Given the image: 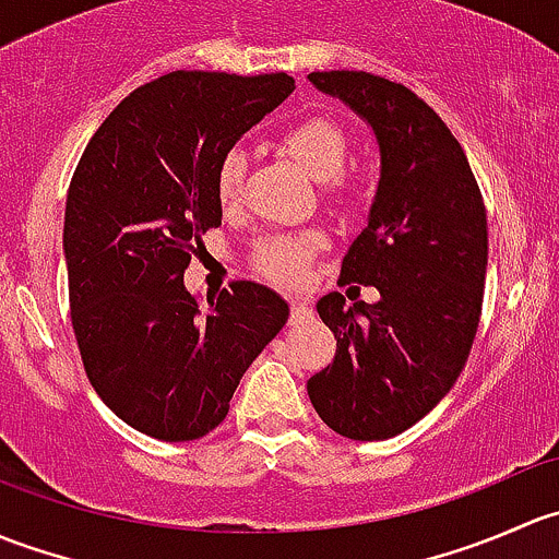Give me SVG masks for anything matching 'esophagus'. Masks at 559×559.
<instances>
[{
	"label": "esophagus",
	"mask_w": 559,
	"mask_h": 559,
	"mask_svg": "<svg viewBox=\"0 0 559 559\" xmlns=\"http://www.w3.org/2000/svg\"><path fill=\"white\" fill-rule=\"evenodd\" d=\"M308 319H313V306L308 300L295 297V300H292V321H295V324H302V321Z\"/></svg>",
	"instance_id": "obj_1"
}]
</instances>
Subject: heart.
<instances>
[{
  "label": "heart",
  "mask_w": 559,
  "mask_h": 559,
  "mask_svg": "<svg viewBox=\"0 0 559 559\" xmlns=\"http://www.w3.org/2000/svg\"><path fill=\"white\" fill-rule=\"evenodd\" d=\"M286 154L297 162L311 178L324 180L332 191H343V167L348 159V134L337 121L324 116L306 118L295 123L281 138ZM246 175L243 151H229L216 170V197L222 205H233L240 197ZM321 246L319 233L275 235L259 248L257 264L264 275L278 284H297L306 275L308 259Z\"/></svg>",
  "instance_id": "1"
}]
</instances>
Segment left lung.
I'll use <instances>...</instances> for the list:
<instances>
[{"instance_id": "1", "label": "left lung", "mask_w": 559, "mask_h": 559, "mask_svg": "<svg viewBox=\"0 0 559 559\" xmlns=\"http://www.w3.org/2000/svg\"><path fill=\"white\" fill-rule=\"evenodd\" d=\"M308 81L373 129L381 159L368 224L341 267V284L376 286L381 300L346 306L330 292L316 302L337 354L308 397L343 438L386 441L430 414L465 368L487 281V211L465 151L414 92L354 70Z\"/></svg>"}]
</instances>
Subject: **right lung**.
<instances>
[{
	"instance_id": "right-lung-1",
	"label": "right lung",
	"mask_w": 559,
	"mask_h": 559,
	"mask_svg": "<svg viewBox=\"0 0 559 559\" xmlns=\"http://www.w3.org/2000/svg\"><path fill=\"white\" fill-rule=\"evenodd\" d=\"M292 92L286 72H170L129 94L78 162L64 211L72 330L103 403L145 436L194 441L222 425L289 319L253 281L200 306L183 270L222 224V159Z\"/></svg>"
}]
</instances>
